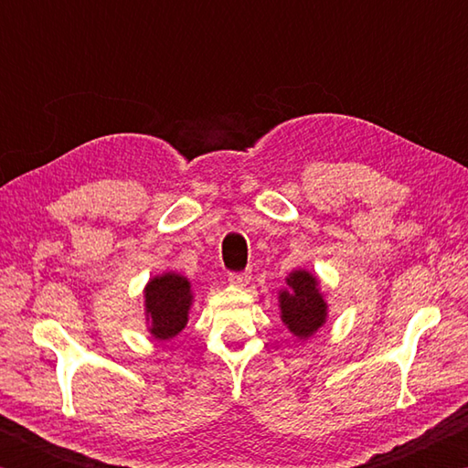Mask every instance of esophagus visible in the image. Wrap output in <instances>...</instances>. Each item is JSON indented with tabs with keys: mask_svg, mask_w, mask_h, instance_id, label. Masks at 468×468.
<instances>
[{
	"mask_svg": "<svg viewBox=\"0 0 468 468\" xmlns=\"http://www.w3.org/2000/svg\"><path fill=\"white\" fill-rule=\"evenodd\" d=\"M229 282L235 284V287H245L250 282V272H229Z\"/></svg>",
	"mask_w": 468,
	"mask_h": 468,
	"instance_id": "34e87169",
	"label": "esophagus"
}]
</instances>
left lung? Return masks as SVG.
Listing matches in <instances>:
<instances>
[{
    "instance_id": "8db88e82",
    "label": "left lung",
    "mask_w": 468,
    "mask_h": 468,
    "mask_svg": "<svg viewBox=\"0 0 468 468\" xmlns=\"http://www.w3.org/2000/svg\"><path fill=\"white\" fill-rule=\"evenodd\" d=\"M289 291H282L281 318L299 338L312 336L326 322V301L322 299L320 282L312 272L295 271L287 279Z\"/></svg>"
}]
</instances>
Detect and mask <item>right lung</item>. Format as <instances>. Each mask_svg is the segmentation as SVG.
Masks as SVG:
<instances>
[{"label":"right lung","instance_id":"add662e5","mask_svg":"<svg viewBox=\"0 0 468 468\" xmlns=\"http://www.w3.org/2000/svg\"><path fill=\"white\" fill-rule=\"evenodd\" d=\"M144 297L150 335L158 340H169L184 330L192 305L187 279L176 272L156 276L146 284Z\"/></svg>","mask_w":468,"mask_h":468}]
</instances>
